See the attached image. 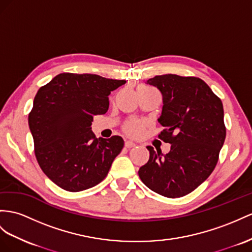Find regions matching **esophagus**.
Masks as SVG:
<instances>
[{"instance_id":"34e87169","label":"esophagus","mask_w":252,"mask_h":252,"mask_svg":"<svg viewBox=\"0 0 252 252\" xmlns=\"http://www.w3.org/2000/svg\"><path fill=\"white\" fill-rule=\"evenodd\" d=\"M125 146L126 148H132V147L135 146V143H134V141H132V140H126V143H125Z\"/></svg>"}]
</instances>
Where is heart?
<instances>
[{"label": "heart", "instance_id": "b5f03b06", "mask_svg": "<svg viewBox=\"0 0 252 252\" xmlns=\"http://www.w3.org/2000/svg\"><path fill=\"white\" fill-rule=\"evenodd\" d=\"M125 130L130 135H138L143 131V124L138 120H131L126 125Z\"/></svg>", "mask_w": 252, "mask_h": 252}]
</instances>
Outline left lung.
<instances>
[{"instance_id": "left-lung-1", "label": "left lung", "mask_w": 252, "mask_h": 252, "mask_svg": "<svg viewBox=\"0 0 252 252\" xmlns=\"http://www.w3.org/2000/svg\"><path fill=\"white\" fill-rule=\"evenodd\" d=\"M147 84L162 94L158 121L165 128L158 137L171 147L163 154L148 146L150 158L138 175L159 195L182 197L203 183L217 164L225 138L222 103L199 77L164 74Z\"/></svg>"}]
</instances>
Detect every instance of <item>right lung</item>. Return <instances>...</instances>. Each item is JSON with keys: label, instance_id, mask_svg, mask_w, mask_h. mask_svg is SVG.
<instances>
[{"label": "right lung", "instance_id": "1", "mask_svg": "<svg viewBox=\"0 0 252 252\" xmlns=\"http://www.w3.org/2000/svg\"><path fill=\"white\" fill-rule=\"evenodd\" d=\"M124 84L96 74L61 73L38 90L29 115L35 156L61 189L85 190L106 177L125 143L120 136L96 138L92 122L107 112L108 95Z\"/></svg>", "mask_w": 252, "mask_h": 252}]
</instances>
